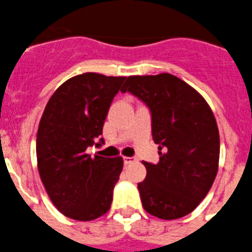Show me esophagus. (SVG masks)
<instances>
[{
    "instance_id": "esophagus-1",
    "label": "esophagus",
    "mask_w": 252,
    "mask_h": 252,
    "mask_svg": "<svg viewBox=\"0 0 252 252\" xmlns=\"http://www.w3.org/2000/svg\"><path fill=\"white\" fill-rule=\"evenodd\" d=\"M137 158L135 157H124V164H130V163L135 162Z\"/></svg>"
}]
</instances>
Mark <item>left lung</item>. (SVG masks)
<instances>
[{
  "label": "left lung",
  "instance_id": "8db88e82",
  "mask_svg": "<svg viewBox=\"0 0 252 252\" xmlns=\"http://www.w3.org/2000/svg\"><path fill=\"white\" fill-rule=\"evenodd\" d=\"M126 92L149 109L159 149L157 164L143 162L147 177L138 183L143 207L162 220L191 214L211 189L219 168L214 113L193 88L167 72L129 76L122 88Z\"/></svg>",
  "mask_w": 252,
  "mask_h": 252
}]
</instances>
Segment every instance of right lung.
Returning a JSON list of instances; mask_svg holds the SVG:
<instances>
[{"instance_id": "obj_1", "label": "right lung", "mask_w": 252, "mask_h": 252, "mask_svg": "<svg viewBox=\"0 0 252 252\" xmlns=\"http://www.w3.org/2000/svg\"><path fill=\"white\" fill-rule=\"evenodd\" d=\"M126 79L95 72L74 76L54 93L40 121L38 173L55 207L72 220L92 221L112 205L123 158H92L87 149L104 143V122Z\"/></svg>"}]
</instances>
